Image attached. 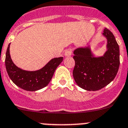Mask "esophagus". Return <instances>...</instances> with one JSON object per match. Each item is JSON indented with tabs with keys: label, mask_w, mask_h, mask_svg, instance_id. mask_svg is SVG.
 Returning <instances> with one entry per match:
<instances>
[{
	"label": "esophagus",
	"mask_w": 128,
	"mask_h": 128,
	"mask_svg": "<svg viewBox=\"0 0 128 128\" xmlns=\"http://www.w3.org/2000/svg\"><path fill=\"white\" fill-rule=\"evenodd\" d=\"M72 50H71L70 48H68L67 50H66L65 51V56H70L72 55Z\"/></svg>",
	"instance_id": "obj_1"
}]
</instances>
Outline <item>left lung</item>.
Listing matches in <instances>:
<instances>
[{
	"mask_svg": "<svg viewBox=\"0 0 128 128\" xmlns=\"http://www.w3.org/2000/svg\"><path fill=\"white\" fill-rule=\"evenodd\" d=\"M102 34L107 38L108 48L103 56L94 57L89 47L78 48L74 51V79L79 86L88 91L99 90L108 85L114 80L119 68V47L114 35L107 28Z\"/></svg>",
	"mask_w": 128,
	"mask_h": 128,
	"instance_id": "left-lung-1",
	"label": "left lung"
}]
</instances>
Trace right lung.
<instances>
[{
  "label": "right lung",
  "mask_w": 128,
  "mask_h": 128,
  "mask_svg": "<svg viewBox=\"0 0 128 128\" xmlns=\"http://www.w3.org/2000/svg\"><path fill=\"white\" fill-rule=\"evenodd\" d=\"M9 44L6 54V68L10 79L16 86L27 91H36L46 87L51 80L56 68L63 61V57L52 59L42 69L26 71L17 67L12 62Z\"/></svg>",
  "instance_id": "obj_1"
}]
</instances>
